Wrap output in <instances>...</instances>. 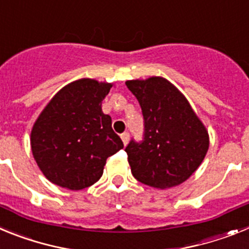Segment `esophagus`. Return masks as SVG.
<instances>
[{"instance_id": "esophagus-1", "label": "esophagus", "mask_w": 249, "mask_h": 249, "mask_svg": "<svg viewBox=\"0 0 249 249\" xmlns=\"http://www.w3.org/2000/svg\"><path fill=\"white\" fill-rule=\"evenodd\" d=\"M121 140H122L123 144L126 146V144L128 143V141H129V135H128V133H127V132L122 133V135H121Z\"/></svg>"}]
</instances>
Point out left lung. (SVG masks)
<instances>
[{"label":"left lung","instance_id":"obj_1","mask_svg":"<svg viewBox=\"0 0 249 249\" xmlns=\"http://www.w3.org/2000/svg\"><path fill=\"white\" fill-rule=\"evenodd\" d=\"M140 102L144 138L126 147L133 177L166 190L187 181L203 162L210 136L190 102L163 77L126 82Z\"/></svg>","mask_w":249,"mask_h":249}]
</instances>
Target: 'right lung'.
Here are the masks:
<instances>
[{
    "label": "right lung",
    "instance_id": "add662e5",
    "mask_svg": "<svg viewBox=\"0 0 249 249\" xmlns=\"http://www.w3.org/2000/svg\"><path fill=\"white\" fill-rule=\"evenodd\" d=\"M113 83L81 78L59 89L37 117L31 149L38 168L52 183L80 191L103 175L106 160L123 148L102 112Z\"/></svg>",
    "mask_w": 249,
    "mask_h": 249
}]
</instances>
